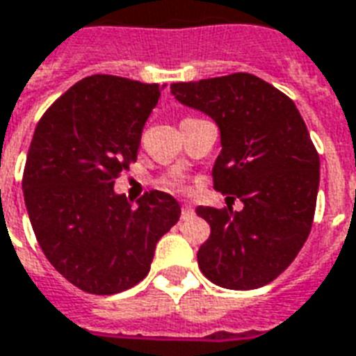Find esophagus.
<instances>
[{"instance_id": "34e87169", "label": "esophagus", "mask_w": 356, "mask_h": 356, "mask_svg": "<svg viewBox=\"0 0 356 356\" xmlns=\"http://www.w3.org/2000/svg\"><path fill=\"white\" fill-rule=\"evenodd\" d=\"M194 215V209L188 202H183V207H181V218H191Z\"/></svg>"}]
</instances>
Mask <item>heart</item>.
<instances>
[{
    "instance_id": "obj_1",
    "label": "heart",
    "mask_w": 356,
    "mask_h": 356,
    "mask_svg": "<svg viewBox=\"0 0 356 356\" xmlns=\"http://www.w3.org/2000/svg\"><path fill=\"white\" fill-rule=\"evenodd\" d=\"M181 183H183V177H181V173H177V171H173L164 181L165 186H181Z\"/></svg>"
}]
</instances>
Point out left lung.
Segmentation results:
<instances>
[{"label":"left lung","instance_id":"8db88e82","mask_svg":"<svg viewBox=\"0 0 356 356\" xmlns=\"http://www.w3.org/2000/svg\"><path fill=\"white\" fill-rule=\"evenodd\" d=\"M177 102L220 130L213 186L243 202L241 211L196 207L211 236L198 266L211 283L252 291L272 283L309 236L318 191V154L291 97L251 73L173 83Z\"/></svg>","mask_w":356,"mask_h":356}]
</instances>
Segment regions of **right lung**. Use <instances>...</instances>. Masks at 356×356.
<instances>
[{"mask_svg": "<svg viewBox=\"0 0 356 356\" xmlns=\"http://www.w3.org/2000/svg\"><path fill=\"white\" fill-rule=\"evenodd\" d=\"M164 86L115 75L73 84L33 131L24 202L44 257L81 291L117 294L151 270L158 239L181 217L160 191L136 202L115 179L138 160L141 131Z\"/></svg>", "mask_w": 356, "mask_h": 356, "instance_id": "1", "label": "right lung"}]
</instances>
